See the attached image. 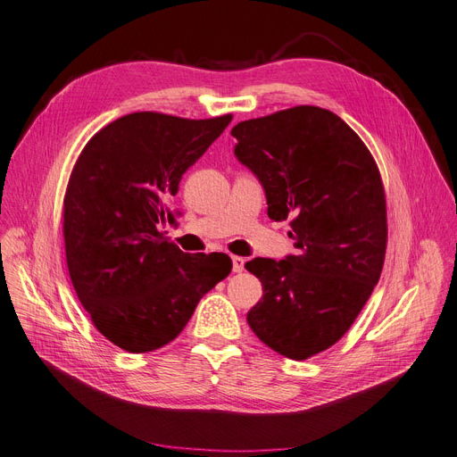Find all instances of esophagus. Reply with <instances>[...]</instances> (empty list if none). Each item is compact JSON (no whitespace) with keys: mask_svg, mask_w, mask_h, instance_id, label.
Returning a JSON list of instances; mask_svg holds the SVG:
<instances>
[{"mask_svg":"<svg viewBox=\"0 0 457 457\" xmlns=\"http://www.w3.org/2000/svg\"><path fill=\"white\" fill-rule=\"evenodd\" d=\"M231 263H233V272H243L245 270V260L239 255H231Z\"/></svg>","mask_w":457,"mask_h":457,"instance_id":"1","label":"esophagus"}]
</instances>
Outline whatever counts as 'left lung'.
I'll return each mask as SVG.
<instances>
[{"mask_svg":"<svg viewBox=\"0 0 457 457\" xmlns=\"http://www.w3.org/2000/svg\"><path fill=\"white\" fill-rule=\"evenodd\" d=\"M233 153L262 183L272 220L293 216L296 253L245 267L263 296L246 315L265 345L293 361L338 342L379 282L386 204L379 170L336 113L295 106L231 129Z\"/></svg>","mask_w":457,"mask_h":457,"instance_id":"1","label":"left lung"}]
</instances>
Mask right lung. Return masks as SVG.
Segmentation results:
<instances>
[{
    "mask_svg": "<svg viewBox=\"0 0 457 457\" xmlns=\"http://www.w3.org/2000/svg\"><path fill=\"white\" fill-rule=\"evenodd\" d=\"M231 115L136 112L98 130L72 170L63 205L69 274L106 338L129 353L181 334L202 296L231 272L226 253H185L158 231L173 224L183 173Z\"/></svg>",
    "mask_w": 457,
    "mask_h": 457,
    "instance_id": "add662e5",
    "label": "right lung"
}]
</instances>
